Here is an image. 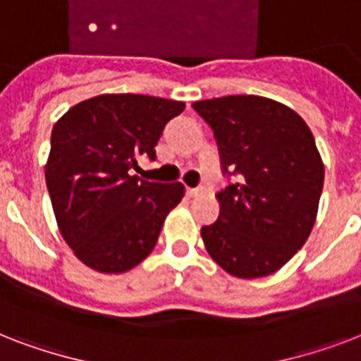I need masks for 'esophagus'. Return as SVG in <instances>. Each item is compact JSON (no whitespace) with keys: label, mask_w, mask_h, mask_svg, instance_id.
Wrapping results in <instances>:
<instances>
[{"label":"esophagus","mask_w":361,"mask_h":361,"mask_svg":"<svg viewBox=\"0 0 361 361\" xmlns=\"http://www.w3.org/2000/svg\"><path fill=\"white\" fill-rule=\"evenodd\" d=\"M202 192H204L202 187H195V189H191V187H189V189H187V197L195 198V197H198V195H202Z\"/></svg>","instance_id":"esophagus-1"}]
</instances>
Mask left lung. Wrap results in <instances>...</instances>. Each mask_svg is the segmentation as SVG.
<instances>
[{
  "label": "left lung",
  "instance_id": "obj_1",
  "mask_svg": "<svg viewBox=\"0 0 361 361\" xmlns=\"http://www.w3.org/2000/svg\"><path fill=\"white\" fill-rule=\"evenodd\" d=\"M214 129L223 172L219 219L202 226L206 251L226 274L258 279L281 269L313 231L324 163L313 133L286 104L258 95L197 101Z\"/></svg>",
  "mask_w": 361,
  "mask_h": 361
}]
</instances>
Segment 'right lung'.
I'll use <instances>...</instances> for the list:
<instances>
[{
    "label": "right lung",
    "mask_w": 361,
    "mask_h": 361,
    "mask_svg": "<svg viewBox=\"0 0 361 361\" xmlns=\"http://www.w3.org/2000/svg\"><path fill=\"white\" fill-rule=\"evenodd\" d=\"M183 109L181 101L104 93L56 121L47 187L61 236L87 268L123 274L153 251L185 187L138 180L130 169L140 157L155 159L164 125Z\"/></svg>",
    "instance_id": "add662e5"
}]
</instances>
